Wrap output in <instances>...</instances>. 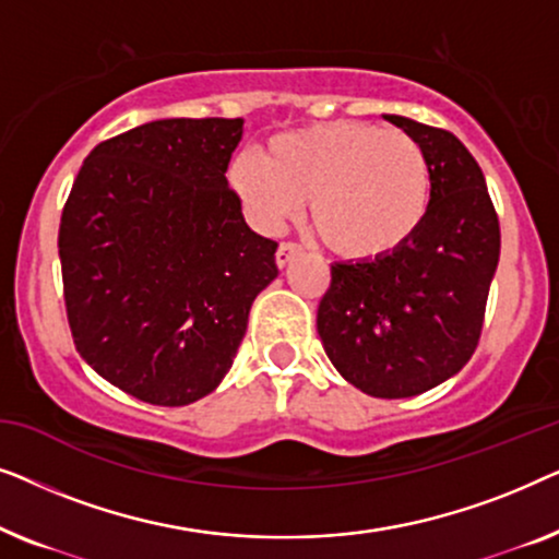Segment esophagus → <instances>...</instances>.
Here are the masks:
<instances>
[{
    "instance_id": "34e87169",
    "label": "esophagus",
    "mask_w": 559,
    "mask_h": 559,
    "mask_svg": "<svg viewBox=\"0 0 559 559\" xmlns=\"http://www.w3.org/2000/svg\"><path fill=\"white\" fill-rule=\"evenodd\" d=\"M300 251H302V247H300V243H295V241L280 243L277 257H274V259H277V266H287L297 254H300Z\"/></svg>"
}]
</instances>
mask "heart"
Returning <instances> with one entry per match:
<instances>
[{
  "label": "heart",
  "mask_w": 559,
  "mask_h": 559,
  "mask_svg": "<svg viewBox=\"0 0 559 559\" xmlns=\"http://www.w3.org/2000/svg\"><path fill=\"white\" fill-rule=\"evenodd\" d=\"M249 218L277 234L310 201L328 249L373 262L407 247L430 211V165L409 134L364 121H328L274 136L266 159L239 155L228 170Z\"/></svg>",
  "instance_id": "1"
}]
</instances>
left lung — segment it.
Segmentation results:
<instances>
[{"label":"left lung","mask_w":559,"mask_h":559,"mask_svg":"<svg viewBox=\"0 0 559 559\" xmlns=\"http://www.w3.org/2000/svg\"><path fill=\"white\" fill-rule=\"evenodd\" d=\"M384 119L425 150L430 211L396 254L331 266L318 333L348 384L379 400H404L471 361L501 231L484 173L455 134L396 114Z\"/></svg>","instance_id":"8db88e82"}]
</instances>
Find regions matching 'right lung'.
Masks as SVG:
<instances>
[{"label": "right lung", "mask_w": 559, "mask_h": 559, "mask_svg": "<svg viewBox=\"0 0 559 559\" xmlns=\"http://www.w3.org/2000/svg\"><path fill=\"white\" fill-rule=\"evenodd\" d=\"M243 119H159L96 144L58 251L83 361L159 407L211 394L231 369L277 241L251 231L226 170Z\"/></svg>", "instance_id": "add662e5"}]
</instances>
